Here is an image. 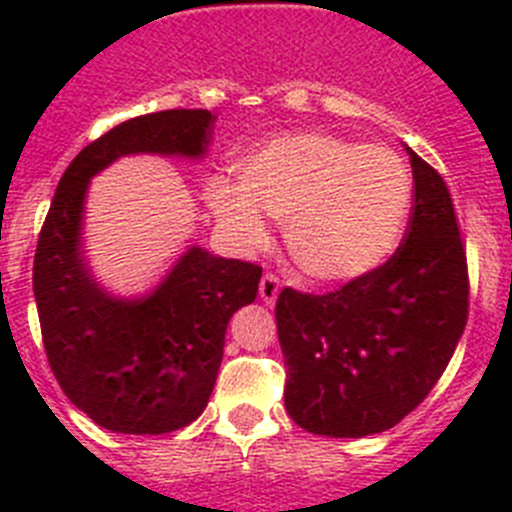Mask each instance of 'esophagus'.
<instances>
[{
    "label": "esophagus",
    "instance_id": "1",
    "mask_svg": "<svg viewBox=\"0 0 512 512\" xmlns=\"http://www.w3.org/2000/svg\"><path fill=\"white\" fill-rule=\"evenodd\" d=\"M278 293H280V278L273 273H265L260 280V298L267 303V306H273L278 301Z\"/></svg>",
    "mask_w": 512,
    "mask_h": 512
}]
</instances>
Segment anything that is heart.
<instances>
[{
    "mask_svg": "<svg viewBox=\"0 0 512 512\" xmlns=\"http://www.w3.org/2000/svg\"><path fill=\"white\" fill-rule=\"evenodd\" d=\"M209 204L239 245L267 237L262 216L285 224L301 273L347 283L388 260L411 206V178L385 145H354L324 132H293L237 168V188L209 186Z\"/></svg>",
    "mask_w": 512,
    "mask_h": 512,
    "instance_id": "b5f03b06",
    "label": "heart"
}]
</instances>
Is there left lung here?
Listing matches in <instances>:
<instances>
[{
    "label": "left lung",
    "instance_id": "left-lung-1",
    "mask_svg": "<svg viewBox=\"0 0 512 512\" xmlns=\"http://www.w3.org/2000/svg\"><path fill=\"white\" fill-rule=\"evenodd\" d=\"M408 229L388 262L313 296L275 303L285 411L334 439L388 431L431 393L467 326V252L451 193L413 150Z\"/></svg>",
    "mask_w": 512,
    "mask_h": 512
}]
</instances>
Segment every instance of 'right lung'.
Masks as SVG:
<instances>
[{"label":"right lung","instance_id":"1","mask_svg":"<svg viewBox=\"0 0 512 512\" xmlns=\"http://www.w3.org/2000/svg\"><path fill=\"white\" fill-rule=\"evenodd\" d=\"M214 119L168 109L117 124L71 160L40 229L32 290L50 370L78 411L117 434H170L204 413L227 324L257 298L262 267L191 247L150 296L112 298L81 252L86 188L122 155L201 158Z\"/></svg>","mask_w":512,"mask_h":512}]
</instances>
